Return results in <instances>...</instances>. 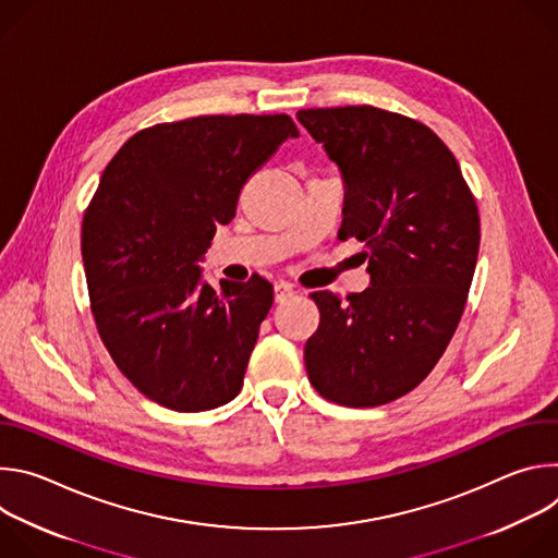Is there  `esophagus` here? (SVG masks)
I'll return each mask as SVG.
<instances>
[{
  "label": "esophagus",
  "mask_w": 558,
  "mask_h": 558,
  "mask_svg": "<svg viewBox=\"0 0 558 558\" xmlns=\"http://www.w3.org/2000/svg\"><path fill=\"white\" fill-rule=\"evenodd\" d=\"M295 295V289L289 284V282H278L276 287H274V300L276 302H287L289 298H293Z\"/></svg>",
  "instance_id": "34e87169"
}]
</instances>
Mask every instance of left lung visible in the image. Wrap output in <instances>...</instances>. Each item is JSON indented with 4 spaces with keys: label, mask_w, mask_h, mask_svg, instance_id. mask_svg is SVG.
Masks as SVG:
<instances>
[{
    "label": "left lung",
    "mask_w": 558,
    "mask_h": 558,
    "mask_svg": "<svg viewBox=\"0 0 558 558\" xmlns=\"http://www.w3.org/2000/svg\"><path fill=\"white\" fill-rule=\"evenodd\" d=\"M344 183L340 241L364 243L371 287L311 300L320 325L306 340L313 388L364 409L413 390L446 351L480 254V211L452 151L426 125L371 106L300 110Z\"/></svg>",
    "instance_id": "left-lung-1"
}]
</instances>
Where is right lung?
Segmentation results:
<instances>
[{
  "mask_svg": "<svg viewBox=\"0 0 558 558\" xmlns=\"http://www.w3.org/2000/svg\"><path fill=\"white\" fill-rule=\"evenodd\" d=\"M298 128L287 114L196 117L136 132L108 163L84 216L82 258L99 336L151 402L181 413L243 386L274 289L198 265L245 183Z\"/></svg>",
  "mask_w": 558,
  "mask_h": 558,
  "instance_id": "obj_1",
  "label": "right lung"
}]
</instances>
